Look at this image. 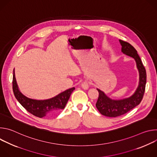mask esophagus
I'll return each instance as SVG.
<instances>
[{
    "label": "esophagus",
    "instance_id": "34e87169",
    "mask_svg": "<svg viewBox=\"0 0 157 157\" xmlns=\"http://www.w3.org/2000/svg\"><path fill=\"white\" fill-rule=\"evenodd\" d=\"M81 86L82 87V89H87L89 88V85H88V82L87 81H84V82H82L81 83Z\"/></svg>",
    "mask_w": 157,
    "mask_h": 157
}]
</instances>
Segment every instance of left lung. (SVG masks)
<instances>
[{"label": "left lung", "mask_w": 157, "mask_h": 157, "mask_svg": "<svg viewBox=\"0 0 157 157\" xmlns=\"http://www.w3.org/2000/svg\"><path fill=\"white\" fill-rule=\"evenodd\" d=\"M119 42L122 46L121 52L133 58L136 62L139 73V82L136 91L130 97L119 100L110 99L103 91L97 89L99 92V98L96 106L102 115L110 117L122 116L138 105L142 100L147 81L146 70L137 50L126 41L119 40Z\"/></svg>", "instance_id": "1"}]
</instances>
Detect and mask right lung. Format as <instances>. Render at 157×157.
Returning a JSON list of instances; mask_svg holds the SVG:
<instances>
[{
	"instance_id": "add662e5",
	"label": "right lung",
	"mask_w": 157,
	"mask_h": 157,
	"mask_svg": "<svg viewBox=\"0 0 157 157\" xmlns=\"http://www.w3.org/2000/svg\"><path fill=\"white\" fill-rule=\"evenodd\" d=\"M13 91L15 98L19 103L28 112L35 116L40 118L52 117L55 116L65 107L75 87L59 93L51 99L46 100H36L29 98L22 94L18 89L13 70Z\"/></svg>"
}]
</instances>
